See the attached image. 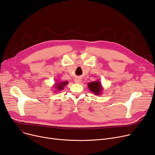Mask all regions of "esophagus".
I'll return each instance as SVG.
<instances>
[{
  "instance_id": "esophagus-1",
  "label": "esophagus",
  "mask_w": 155,
  "mask_h": 155,
  "mask_svg": "<svg viewBox=\"0 0 155 155\" xmlns=\"http://www.w3.org/2000/svg\"><path fill=\"white\" fill-rule=\"evenodd\" d=\"M74 82H75L76 83H80L81 82V79L80 78H76V79H74Z\"/></svg>"
}]
</instances>
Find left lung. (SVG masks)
I'll return each instance as SVG.
<instances>
[{"label": "left lung", "instance_id": "obj_1", "mask_svg": "<svg viewBox=\"0 0 155 155\" xmlns=\"http://www.w3.org/2000/svg\"><path fill=\"white\" fill-rule=\"evenodd\" d=\"M87 86L89 87L90 90L94 93L95 95H101L103 89L101 83L100 81L97 80L95 81H93L91 83H88Z\"/></svg>", "mask_w": 155, "mask_h": 155}]
</instances>
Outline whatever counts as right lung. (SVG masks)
<instances>
[{
    "mask_svg": "<svg viewBox=\"0 0 155 155\" xmlns=\"http://www.w3.org/2000/svg\"><path fill=\"white\" fill-rule=\"evenodd\" d=\"M68 81H57L54 86L55 90L57 91H60L64 89V86L68 84ZM55 92H57L55 91Z\"/></svg>",
    "mask_w": 155,
    "mask_h": 155,
    "instance_id": "1",
    "label": "right lung"
}]
</instances>
